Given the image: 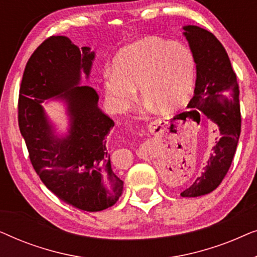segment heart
<instances>
[{"label":"heart","instance_id":"obj_1","mask_svg":"<svg viewBox=\"0 0 257 257\" xmlns=\"http://www.w3.org/2000/svg\"><path fill=\"white\" fill-rule=\"evenodd\" d=\"M194 80V55L187 45L150 36L118 52L113 69L104 72V90L117 112L135 104L137 86L149 105L172 111L187 103Z\"/></svg>","mask_w":257,"mask_h":257}]
</instances>
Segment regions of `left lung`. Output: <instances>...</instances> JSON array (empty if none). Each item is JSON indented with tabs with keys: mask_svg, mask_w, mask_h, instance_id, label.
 Instances as JSON below:
<instances>
[{
	"mask_svg": "<svg viewBox=\"0 0 257 257\" xmlns=\"http://www.w3.org/2000/svg\"><path fill=\"white\" fill-rule=\"evenodd\" d=\"M184 30L196 64L194 96L187 105L191 111L185 114L200 122L201 112L219 128L201 174L181 193L185 198H195L217 188L229 170L241 133L240 91L221 42L200 27L186 26Z\"/></svg>",
	"mask_w": 257,
	"mask_h": 257,
	"instance_id": "8db88e82",
	"label": "left lung"
}]
</instances>
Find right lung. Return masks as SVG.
Returning <instances> with one entry per match:
<instances>
[{"mask_svg":"<svg viewBox=\"0 0 257 257\" xmlns=\"http://www.w3.org/2000/svg\"><path fill=\"white\" fill-rule=\"evenodd\" d=\"M94 52L79 49L65 36H51L30 56L19 96V126L34 170L63 201L86 212L113 206L122 181L113 173L107 136L114 126L98 107L91 86H78L80 72L90 75ZM57 96L68 104L69 136L53 135L41 102Z\"/></svg>","mask_w":257,"mask_h":257,"instance_id":"obj_1","label":"right lung"}]
</instances>
